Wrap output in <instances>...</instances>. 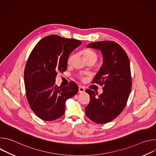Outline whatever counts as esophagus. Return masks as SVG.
I'll use <instances>...</instances> for the list:
<instances>
[{
	"label": "esophagus",
	"mask_w": 156,
	"mask_h": 156,
	"mask_svg": "<svg viewBox=\"0 0 156 156\" xmlns=\"http://www.w3.org/2000/svg\"><path fill=\"white\" fill-rule=\"evenodd\" d=\"M85 91V89L83 86H80L78 88V91L79 93H84Z\"/></svg>",
	"instance_id": "1"
}]
</instances>
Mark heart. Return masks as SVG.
<instances>
[{
	"mask_svg": "<svg viewBox=\"0 0 156 156\" xmlns=\"http://www.w3.org/2000/svg\"><path fill=\"white\" fill-rule=\"evenodd\" d=\"M83 54L86 58V61L88 60H94L97 61L98 60V55L93 51H91L90 49H84L83 51ZM74 58V55H71L69 59H68V63L70 64L72 62V60Z\"/></svg>",
	"mask_w": 156,
	"mask_h": 156,
	"instance_id": "1",
	"label": "heart"
}]
</instances>
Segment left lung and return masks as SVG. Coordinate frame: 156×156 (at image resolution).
Segmentation results:
<instances>
[{"label":"left lung","mask_w":156,"mask_h":156,"mask_svg":"<svg viewBox=\"0 0 156 156\" xmlns=\"http://www.w3.org/2000/svg\"><path fill=\"white\" fill-rule=\"evenodd\" d=\"M87 48L99 50L102 54V65L93 83L103 85V93L97 96L94 91H85L90 96L86 114L95 123H106L122 112L128 101L131 90L129 60L122 48L113 41L92 42Z\"/></svg>","instance_id":"obj_1"}]
</instances>
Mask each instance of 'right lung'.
Wrapping results in <instances>:
<instances>
[{
	"instance_id": "1",
	"label": "right lung",
	"mask_w": 156,
	"mask_h": 156,
	"mask_svg": "<svg viewBox=\"0 0 156 156\" xmlns=\"http://www.w3.org/2000/svg\"><path fill=\"white\" fill-rule=\"evenodd\" d=\"M82 42L77 39L50 35L42 38L31 52L25 70V85L29 104L35 114L45 121L62 116L66 100L75 96L78 87L55 84L58 72L66 70L70 54Z\"/></svg>"
}]
</instances>
